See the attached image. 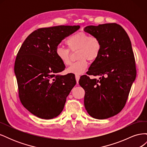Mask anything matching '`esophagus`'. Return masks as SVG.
<instances>
[{"label": "esophagus", "instance_id": "obj_1", "mask_svg": "<svg viewBox=\"0 0 147 147\" xmlns=\"http://www.w3.org/2000/svg\"><path fill=\"white\" fill-rule=\"evenodd\" d=\"M80 77V75H75V79H76V81H77V84L78 83V81H79Z\"/></svg>", "mask_w": 147, "mask_h": 147}]
</instances>
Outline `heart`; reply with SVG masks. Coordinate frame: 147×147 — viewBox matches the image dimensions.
<instances>
[{
  "label": "heart",
  "mask_w": 147,
  "mask_h": 147,
  "mask_svg": "<svg viewBox=\"0 0 147 147\" xmlns=\"http://www.w3.org/2000/svg\"><path fill=\"white\" fill-rule=\"evenodd\" d=\"M66 45L69 49L57 47L56 53L57 58L65 65L70 64V52L78 51L77 58L75 62L67 69L69 73L76 75L83 74L87 68L89 61H94L98 57L101 50V43L99 38L91 37L84 32H78L71 35L66 40Z\"/></svg>",
  "instance_id": "1"
}]
</instances>
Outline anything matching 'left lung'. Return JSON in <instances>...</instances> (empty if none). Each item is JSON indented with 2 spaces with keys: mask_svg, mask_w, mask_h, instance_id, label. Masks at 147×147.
<instances>
[{
  "mask_svg": "<svg viewBox=\"0 0 147 147\" xmlns=\"http://www.w3.org/2000/svg\"><path fill=\"white\" fill-rule=\"evenodd\" d=\"M84 31L99 39L101 50L79 84L85 91L84 104L92 118L107 119L121 112L136 77L131 42L121 26L107 23L88 26Z\"/></svg>",
  "mask_w": 147,
  "mask_h": 147,
  "instance_id": "obj_1",
  "label": "left lung"
}]
</instances>
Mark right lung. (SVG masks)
I'll return each instance as SVG.
<instances>
[{
	"instance_id": "obj_1",
	"label": "right lung",
	"mask_w": 147,
	"mask_h": 147,
	"mask_svg": "<svg viewBox=\"0 0 147 147\" xmlns=\"http://www.w3.org/2000/svg\"><path fill=\"white\" fill-rule=\"evenodd\" d=\"M80 26H57L35 30L18 53L15 74L22 104L40 118H54L62 112L66 98L76 84L72 74L60 75L65 65L56 50Z\"/></svg>"
}]
</instances>
